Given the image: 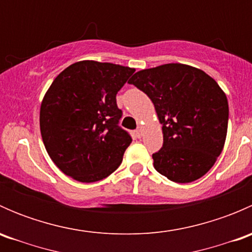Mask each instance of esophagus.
<instances>
[{"instance_id": "34e87169", "label": "esophagus", "mask_w": 252, "mask_h": 252, "mask_svg": "<svg viewBox=\"0 0 252 252\" xmlns=\"http://www.w3.org/2000/svg\"><path fill=\"white\" fill-rule=\"evenodd\" d=\"M142 131H144V128H142L141 126H139L138 129H136V130H135V134H136V136H138V138H141V135H142Z\"/></svg>"}]
</instances>
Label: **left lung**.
I'll use <instances>...</instances> for the list:
<instances>
[{"instance_id": "1", "label": "left lung", "mask_w": 252, "mask_h": 252, "mask_svg": "<svg viewBox=\"0 0 252 252\" xmlns=\"http://www.w3.org/2000/svg\"><path fill=\"white\" fill-rule=\"evenodd\" d=\"M130 84L152 101L162 124L163 146L152 155L158 173L191 183L212 168L227 138L228 100L204 70L168 63L139 70Z\"/></svg>"}]
</instances>
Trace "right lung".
<instances>
[{"label": "right lung", "mask_w": 252, "mask_h": 252, "mask_svg": "<svg viewBox=\"0 0 252 252\" xmlns=\"http://www.w3.org/2000/svg\"><path fill=\"white\" fill-rule=\"evenodd\" d=\"M134 68L96 61L73 63L42 98L40 130L48 156L81 183L102 180L122 163L131 138L118 126L116 95Z\"/></svg>", "instance_id": "obj_1"}]
</instances>
